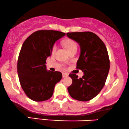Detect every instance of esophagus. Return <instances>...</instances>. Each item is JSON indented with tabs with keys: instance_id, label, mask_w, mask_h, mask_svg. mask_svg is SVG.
<instances>
[{
	"instance_id": "34e87169",
	"label": "esophagus",
	"mask_w": 129,
	"mask_h": 129,
	"mask_svg": "<svg viewBox=\"0 0 129 129\" xmlns=\"http://www.w3.org/2000/svg\"><path fill=\"white\" fill-rule=\"evenodd\" d=\"M69 76V74L67 73H62V76L63 78H66V77H67Z\"/></svg>"
}]
</instances>
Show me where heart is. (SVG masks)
Segmentation results:
<instances>
[{"label":"heart","mask_w":129,"mask_h":129,"mask_svg":"<svg viewBox=\"0 0 129 129\" xmlns=\"http://www.w3.org/2000/svg\"><path fill=\"white\" fill-rule=\"evenodd\" d=\"M63 45L65 46V47L66 48V49L68 50V51H71V50L73 49H77V44L75 42V41H74L72 39H66L63 41ZM56 50H57V46L54 45L53 46L52 48V53H54L56 52Z\"/></svg>","instance_id":"b5f03b06"}]
</instances>
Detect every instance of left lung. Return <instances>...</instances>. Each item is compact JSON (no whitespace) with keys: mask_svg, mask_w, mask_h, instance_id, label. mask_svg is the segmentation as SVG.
I'll return each instance as SVG.
<instances>
[{"mask_svg":"<svg viewBox=\"0 0 129 129\" xmlns=\"http://www.w3.org/2000/svg\"><path fill=\"white\" fill-rule=\"evenodd\" d=\"M67 36L79 44L81 52L76 69L84 73L81 78L76 74H70L73 82L68 91L75 100L88 101L101 91L107 79L110 69L107 48L92 32L67 33Z\"/></svg>","mask_w":129,"mask_h":129,"instance_id":"obj_1","label":"left lung"}]
</instances>
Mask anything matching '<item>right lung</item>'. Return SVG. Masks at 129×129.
<instances>
[{
    "instance_id": "right-lung-1",
    "label": "right lung",
    "mask_w": 129,
    "mask_h": 129,
    "mask_svg": "<svg viewBox=\"0 0 129 129\" xmlns=\"http://www.w3.org/2000/svg\"><path fill=\"white\" fill-rule=\"evenodd\" d=\"M65 35L58 31L39 30L23 42L17 60V73L22 89L31 100L50 99L55 85L62 79L60 72L47 70L45 63L54 43Z\"/></svg>"
}]
</instances>
